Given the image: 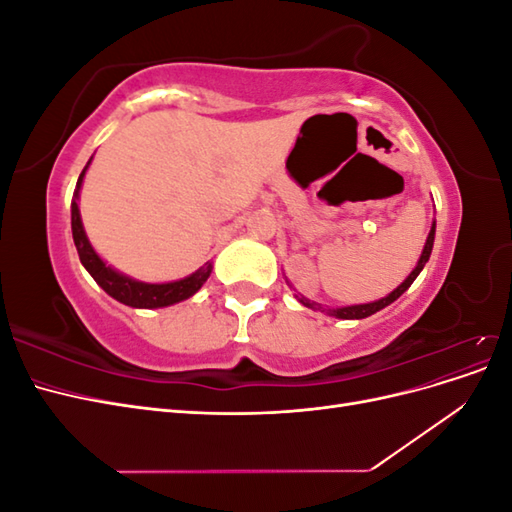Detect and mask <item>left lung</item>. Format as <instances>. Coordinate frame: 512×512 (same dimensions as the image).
Segmentation results:
<instances>
[{
  "instance_id": "8db88e82",
  "label": "left lung",
  "mask_w": 512,
  "mask_h": 512,
  "mask_svg": "<svg viewBox=\"0 0 512 512\" xmlns=\"http://www.w3.org/2000/svg\"><path fill=\"white\" fill-rule=\"evenodd\" d=\"M433 237H436V224H433L431 230H429V237H427V243H425V247H423V254H421V260H418V265H416L414 271L406 277V282L401 284V286H397V288L389 294V297H384V299L374 301V303H365V305H350V307H339V309H322V307H318V309H322V312H327V314H331V316L344 318V320H359V318H367V316H371V314L380 312L382 307H386V305H391L393 301H397V299L401 297V294H404V292L410 288V284L416 280V275L423 271V267L427 265V260H429V256H431ZM301 303L307 305V307H314V303H309V301H305V299H301Z\"/></svg>"
}]
</instances>
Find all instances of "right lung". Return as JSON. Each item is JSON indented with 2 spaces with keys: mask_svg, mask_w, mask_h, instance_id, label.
I'll list each match as a JSON object with an SVG mask.
<instances>
[{
  "mask_svg": "<svg viewBox=\"0 0 512 512\" xmlns=\"http://www.w3.org/2000/svg\"><path fill=\"white\" fill-rule=\"evenodd\" d=\"M85 170L76 181V194L74 198L79 196V188L83 183L85 177ZM72 237H74V245H76V252H79V258L83 262V267L91 273V277L104 288V292L111 294L113 299H117L123 305H130V307H166V305H173L179 303L183 299L192 297V294L207 282V277L211 273V265L198 269L196 273H192L190 277H185V280L179 282H170V284H143V282H136L130 280V277L121 275L117 271H113L111 267H106L104 262L100 260V256L94 252V247L89 245L87 237H85V230H83V222H81V213H79V205H76V200H72Z\"/></svg>",
  "mask_w": 512,
  "mask_h": 512,
  "instance_id": "obj_1",
  "label": "right lung"
}]
</instances>
